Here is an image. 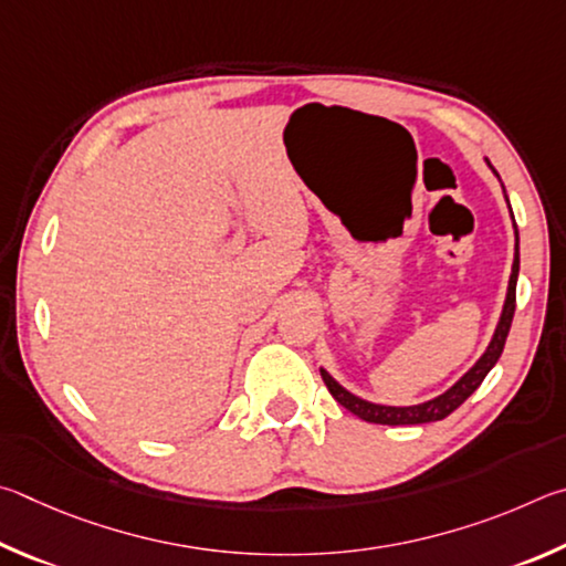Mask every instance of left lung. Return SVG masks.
<instances>
[{
  "mask_svg": "<svg viewBox=\"0 0 566 566\" xmlns=\"http://www.w3.org/2000/svg\"><path fill=\"white\" fill-rule=\"evenodd\" d=\"M492 168V166H490ZM494 171V168H492ZM494 176L500 178V174L494 171ZM504 191V186H502ZM507 198V193H504ZM507 206H510V198H507ZM510 213H512V206H510ZM512 226H514V263H512V275H510V285H507V295H504V305H502V313H500V321H497V328L492 333V340L484 353L480 355V360L472 365V368L462 375V378L452 385V388L444 390L442 395L432 400H424L418 405H380V402H370L365 398H358V395H353L348 388H343V385L333 378V375L321 368V375L325 385H328V390L335 400H338L345 410H350L353 415H358L360 420L365 422H375V424H422V422H434V420H444L450 412H454L460 408V405L470 398V395L480 388L482 380L488 378V373L494 368V363L500 360V355L504 350V340H507L510 335V325L514 318V303H517V275H520V231H517V223H514V216H512Z\"/></svg>",
  "mask_w": 566,
  "mask_h": 566,
  "instance_id": "left-lung-1",
  "label": "left lung"
}]
</instances>
